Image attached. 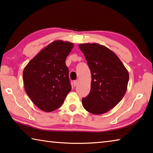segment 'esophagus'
<instances>
[{
  "label": "esophagus",
  "mask_w": 153,
  "mask_h": 153,
  "mask_svg": "<svg viewBox=\"0 0 153 153\" xmlns=\"http://www.w3.org/2000/svg\"><path fill=\"white\" fill-rule=\"evenodd\" d=\"M78 83H79V81L78 80H75V81L74 82V86H76L77 84H78Z\"/></svg>",
  "instance_id": "34e87169"
}]
</instances>
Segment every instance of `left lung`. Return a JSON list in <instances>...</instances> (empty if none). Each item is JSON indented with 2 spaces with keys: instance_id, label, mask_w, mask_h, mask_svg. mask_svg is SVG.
I'll return each instance as SVG.
<instances>
[{
  "instance_id": "obj_1",
  "label": "left lung",
  "mask_w": 153,
  "mask_h": 153,
  "mask_svg": "<svg viewBox=\"0 0 153 153\" xmlns=\"http://www.w3.org/2000/svg\"><path fill=\"white\" fill-rule=\"evenodd\" d=\"M91 71L89 94L82 98L87 111L94 115L105 113L121 101L127 91L129 74L122 62L110 49L97 43L81 44Z\"/></svg>"
}]
</instances>
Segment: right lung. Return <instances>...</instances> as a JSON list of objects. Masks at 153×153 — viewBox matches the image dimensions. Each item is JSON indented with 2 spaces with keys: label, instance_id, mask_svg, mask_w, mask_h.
Here are the masks:
<instances>
[{
  "label": "right lung",
  "instance_id": "1",
  "mask_svg": "<svg viewBox=\"0 0 153 153\" xmlns=\"http://www.w3.org/2000/svg\"><path fill=\"white\" fill-rule=\"evenodd\" d=\"M73 47L71 42L54 41L40 51L24 68L25 92L33 104L45 112L60 107L71 91L65 60Z\"/></svg>",
  "mask_w": 153,
  "mask_h": 153
}]
</instances>
